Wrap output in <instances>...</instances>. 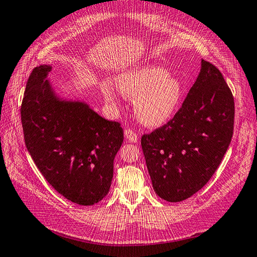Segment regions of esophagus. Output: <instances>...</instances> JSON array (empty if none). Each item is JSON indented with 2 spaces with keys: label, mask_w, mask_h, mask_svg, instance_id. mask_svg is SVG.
Masks as SVG:
<instances>
[{
  "label": "esophagus",
  "mask_w": 257,
  "mask_h": 257,
  "mask_svg": "<svg viewBox=\"0 0 257 257\" xmlns=\"http://www.w3.org/2000/svg\"><path fill=\"white\" fill-rule=\"evenodd\" d=\"M124 136H125V140L130 143H138L139 142V136L135 132H133L132 130H125L124 131Z\"/></svg>",
  "instance_id": "obj_1"
}]
</instances>
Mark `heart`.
<instances>
[{
    "label": "heart",
    "mask_w": 257,
    "mask_h": 257,
    "mask_svg": "<svg viewBox=\"0 0 257 257\" xmlns=\"http://www.w3.org/2000/svg\"><path fill=\"white\" fill-rule=\"evenodd\" d=\"M101 91L113 109H118L119 96L114 85L101 81ZM115 87L124 98L133 99V109L139 121L148 127H158L174 116L180 104L182 84L162 66H135L116 77Z\"/></svg>",
    "instance_id": "1"
}]
</instances>
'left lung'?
Returning <instances> with one entry per match:
<instances>
[{
  "label": "left lung",
  "instance_id": "8db88e82",
  "mask_svg": "<svg viewBox=\"0 0 257 257\" xmlns=\"http://www.w3.org/2000/svg\"><path fill=\"white\" fill-rule=\"evenodd\" d=\"M234 99L222 73L201 68L173 119L141 140L157 196L168 202L191 197L215 173L231 143Z\"/></svg>",
  "mask_w": 257,
  "mask_h": 257
}]
</instances>
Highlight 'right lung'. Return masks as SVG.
I'll list each match as a JSON object with an SVG mask.
<instances>
[{
	"label": "right lung",
	"instance_id": "add662e5",
	"mask_svg": "<svg viewBox=\"0 0 257 257\" xmlns=\"http://www.w3.org/2000/svg\"><path fill=\"white\" fill-rule=\"evenodd\" d=\"M51 69L50 65L36 67L26 83L21 107L25 145L57 192L80 206H92L110 190L123 130L85 101L57 93L48 79Z\"/></svg>",
	"mask_w": 257,
	"mask_h": 257
}]
</instances>
